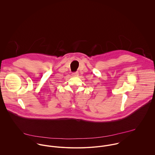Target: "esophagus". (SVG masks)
Instances as JSON below:
<instances>
[{"label":"esophagus","instance_id":"esophagus-1","mask_svg":"<svg viewBox=\"0 0 155 155\" xmlns=\"http://www.w3.org/2000/svg\"><path fill=\"white\" fill-rule=\"evenodd\" d=\"M72 74H73V76H78L79 75V73L78 71L74 72V73H72Z\"/></svg>","mask_w":155,"mask_h":155}]
</instances>
